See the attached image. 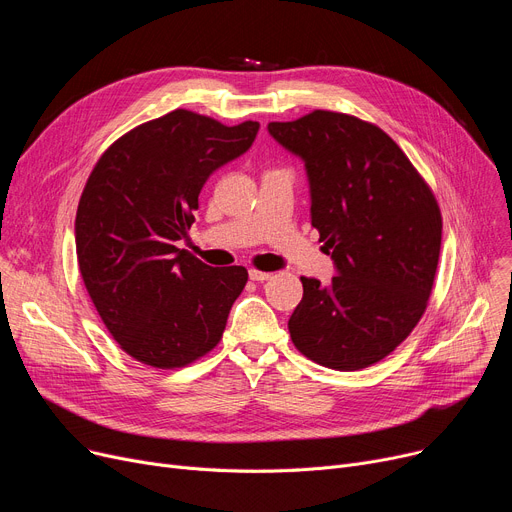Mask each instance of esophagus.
I'll return each instance as SVG.
<instances>
[{
  "label": "esophagus",
  "mask_w": 512,
  "mask_h": 512,
  "mask_svg": "<svg viewBox=\"0 0 512 512\" xmlns=\"http://www.w3.org/2000/svg\"><path fill=\"white\" fill-rule=\"evenodd\" d=\"M249 278L253 282H265V280L272 278V274L270 272H261V270H249Z\"/></svg>",
  "instance_id": "obj_1"
}]
</instances>
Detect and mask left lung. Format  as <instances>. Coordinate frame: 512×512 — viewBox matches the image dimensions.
<instances>
[{
    "label": "left lung",
    "mask_w": 512,
    "mask_h": 512,
    "mask_svg": "<svg viewBox=\"0 0 512 512\" xmlns=\"http://www.w3.org/2000/svg\"><path fill=\"white\" fill-rule=\"evenodd\" d=\"M267 130L305 161L311 224L338 270L328 286L301 278L290 338L319 365L365 369L425 313L442 245L440 205L405 151L371 122L313 110Z\"/></svg>",
    "instance_id": "left-lung-1"
}]
</instances>
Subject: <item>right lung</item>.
I'll list each match as a JSON object with an SVG mask.
<instances>
[{"mask_svg": "<svg viewBox=\"0 0 512 512\" xmlns=\"http://www.w3.org/2000/svg\"><path fill=\"white\" fill-rule=\"evenodd\" d=\"M259 130L174 110L103 151L76 211V259L89 297L124 353L155 369L195 363L222 340L245 288L242 265L209 267L186 238L209 174Z\"/></svg>", "mask_w": 512, "mask_h": 512, "instance_id": "right-lung-1", "label": "right lung"}]
</instances>
